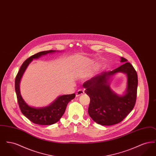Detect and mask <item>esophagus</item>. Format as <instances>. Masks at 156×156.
<instances>
[{
    "label": "esophagus",
    "mask_w": 156,
    "mask_h": 156,
    "mask_svg": "<svg viewBox=\"0 0 156 156\" xmlns=\"http://www.w3.org/2000/svg\"><path fill=\"white\" fill-rule=\"evenodd\" d=\"M84 94V91L82 89H79L76 93V97H80L82 95H83Z\"/></svg>",
    "instance_id": "obj_1"
}]
</instances>
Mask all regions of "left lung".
<instances>
[{
	"label": "left lung",
	"instance_id": "left-lung-1",
	"mask_svg": "<svg viewBox=\"0 0 156 156\" xmlns=\"http://www.w3.org/2000/svg\"><path fill=\"white\" fill-rule=\"evenodd\" d=\"M123 65L113 71H105L83 83L85 92L90 98L88 113L97 123L111 126L122 122L132 111L136 101L138 84L137 75L127 60L120 58ZM121 72L127 76V87L123 95L120 96L110 87L112 76Z\"/></svg>",
	"mask_w": 156,
	"mask_h": 156
}]
</instances>
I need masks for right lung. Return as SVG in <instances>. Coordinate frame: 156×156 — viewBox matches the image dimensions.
Segmentation results:
<instances>
[{
	"mask_svg": "<svg viewBox=\"0 0 156 156\" xmlns=\"http://www.w3.org/2000/svg\"><path fill=\"white\" fill-rule=\"evenodd\" d=\"M56 50H48L39 52L26 59L20 67L15 79V90L19 108L23 114L33 123L40 125H51L57 123L64 115L69 102L75 97V94L64 95L58 97L48 106L35 108L27 104L20 94V83L27 67L34 59H38L47 54L57 52Z\"/></svg>",
	"mask_w": 156,
	"mask_h": 156,
	"instance_id": "obj_1",
	"label": "right lung"
}]
</instances>
